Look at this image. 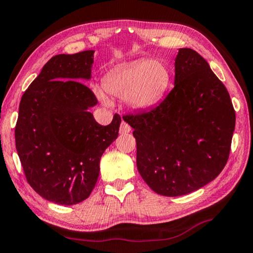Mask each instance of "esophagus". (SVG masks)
Wrapping results in <instances>:
<instances>
[{
    "instance_id": "esophagus-1",
    "label": "esophagus",
    "mask_w": 253,
    "mask_h": 253,
    "mask_svg": "<svg viewBox=\"0 0 253 253\" xmlns=\"http://www.w3.org/2000/svg\"><path fill=\"white\" fill-rule=\"evenodd\" d=\"M130 126L128 125L127 123H125V122H123L122 123V125H120V133L122 134H126V133H129L130 131Z\"/></svg>"
}]
</instances>
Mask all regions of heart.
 Returning a JSON list of instances; mask_svg holds the SVG:
<instances>
[{
	"instance_id": "b5f03b06",
	"label": "heart",
	"mask_w": 253,
	"mask_h": 253,
	"mask_svg": "<svg viewBox=\"0 0 253 253\" xmlns=\"http://www.w3.org/2000/svg\"><path fill=\"white\" fill-rule=\"evenodd\" d=\"M170 84V72L162 60L140 59L113 70L103 80V88L110 96L126 98L134 110H147L163 98ZM95 94L104 105H110L105 92L95 88Z\"/></svg>"
}]
</instances>
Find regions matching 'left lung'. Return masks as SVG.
Listing matches in <instances>:
<instances>
[{"label":"left lung","instance_id":"1","mask_svg":"<svg viewBox=\"0 0 253 253\" xmlns=\"http://www.w3.org/2000/svg\"><path fill=\"white\" fill-rule=\"evenodd\" d=\"M124 120L134 128L142 179L163 196L211 182L229 157L235 111L225 84L190 48L179 49L174 88L154 109Z\"/></svg>","mask_w":253,"mask_h":253}]
</instances>
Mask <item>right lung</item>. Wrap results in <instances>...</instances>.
<instances>
[{
  "label": "right lung",
  "instance_id": "right-lung-1",
  "mask_svg": "<svg viewBox=\"0 0 253 253\" xmlns=\"http://www.w3.org/2000/svg\"><path fill=\"white\" fill-rule=\"evenodd\" d=\"M94 50L56 55L35 78L19 104L16 149L30 186L49 202L73 205L89 197L99 161L118 137L122 118L102 126L88 109L97 99L89 80Z\"/></svg>",
  "mask_w": 253,
  "mask_h": 253
}]
</instances>
